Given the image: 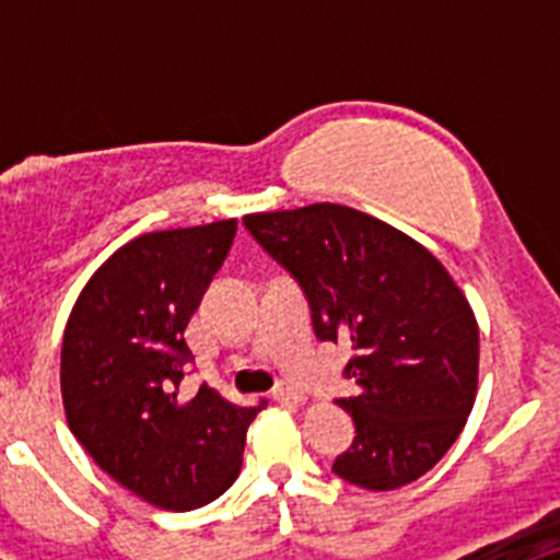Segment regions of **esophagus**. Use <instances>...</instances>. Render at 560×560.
I'll use <instances>...</instances> for the list:
<instances>
[{"mask_svg":"<svg viewBox=\"0 0 560 560\" xmlns=\"http://www.w3.org/2000/svg\"><path fill=\"white\" fill-rule=\"evenodd\" d=\"M271 395H275V400H285V404H300V400H305L303 389L294 387L291 381H280V384L271 389Z\"/></svg>","mask_w":560,"mask_h":560,"instance_id":"1","label":"esophagus"}]
</instances>
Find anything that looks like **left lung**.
Here are the masks:
<instances>
[{"mask_svg": "<svg viewBox=\"0 0 560 560\" xmlns=\"http://www.w3.org/2000/svg\"><path fill=\"white\" fill-rule=\"evenodd\" d=\"M244 226L308 300L319 341H350L339 407L355 438L334 474L395 491L432 468L463 432L477 395L474 311L438 257L353 207L255 212Z\"/></svg>", "mask_w": 560, "mask_h": 560, "instance_id": "8db88e82", "label": "left lung"}]
</instances>
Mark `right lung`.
<instances>
[{
	"label": "right lung",
	"instance_id": "add662e5",
	"mask_svg": "<svg viewBox=\"0 0 560 560\" xmlns=\"http://www.w3.org/2000/svg\"><path fill=\"white\" fill-rule=\"evenodd\" d=\"M235 232L230 219L133 237L95 271L63 330L69 429L108 477L162 511L219 499L260 412L207 381L190 400L179 395L192 364L185 328Z\"/></svg>",
	"mask_w": 560,
	"mask_h": 560
}]
</instances>
